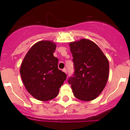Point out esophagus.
I'll return each instance as SVG.
<instances>
[{
	"label": "esophagus",
	"mask_w": 130,
	"mask_h": 130,
	"mask_svg": "<svg viewBox=\"0 0 130 130\" xmlns=\"http://www.w3.org/2000/svg\"><path fill=\"white\" fill-rule=\"evenodd\" d=\"M63 72H65V73H67V71L66 69H63Z\"/></svg>",
	"instance_id": "obj_1"
}]
</instances>
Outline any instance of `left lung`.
Segmentation results:
<instances>
[{
    "label": "left lung",
    "mask_w": 130,
    "mask_h": 130,
    "mask_svg": "<svg viewBox=\"0 0 130 130\" xmlns=\"http://www.w3.org/2000/svg\"><path fill=\"white\" fill-rule=\"evenodd\" d=\"M75 73L69 78L73 95L84 101L98 98L109 77V64L107 57L92 41L82 38L69 43Z\"/></svg>",
    "instance_id": "left-lung-1"
}]
</instances>
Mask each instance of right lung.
I'll return each mask as SVG.
<instances>
[{"label":"right lung","instance_id":"obj_1","mask_svg":"<svg viewBox=\"0 0 130 130\" xmlns=\"http://www.w3.org/2000/svg\"><path fill=\"white\" fill-rule=\"evenodd\" d=\"M57 45L52 41L43 40L31 46L23 59L20 74L26 90L41 101L57 96L67 75L58 68V60L53 56Z\"/></svg>","mask_w":130,"mask_h":130}]
</instances>
